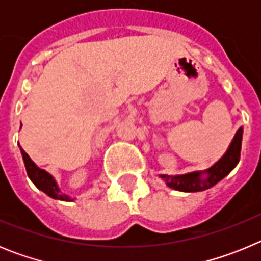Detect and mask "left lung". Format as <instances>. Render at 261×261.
I'll use <instances>...</instances> for the list:
<instances>
[{
  "mask_svg": "<svg viewBox=\"0 0 261 261\" xmlns=\"http://www.w3.org/2000/svg\"><path fill=\"white\" fill-rule=\"evenodd\" d=\"M242 137L243 128H239L235 133L232 141L230 142L226 153L217 161L214 165L206 170L192 171L180 175L159 174V177L166 183V186L180 192H201L209 190L230 174L238 165L241 158Z\"/></svg>",
  "mask_w": 261,
  "mask_h": 261,
  "instance_id": "8db88e82",
  "label": "left lung"
}]
</instances>
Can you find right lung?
I'll list each match as a JSON object with an SVG mask.
<instances>
[{
	"label": "right lung",
	"instance_id": "obj_1",
	"mask_svg": "<svg viewBox=\"0 0 261 261\" xmlns=\"http://www.w3.org/2000/svg\"><path fill=\"white\" fill-rule=\"evenodd\" d=\"M22 125V124H20ZM20 153H22L23 162H24V167H26V171L29 177L31 179V181L38 187L39 190L43 191L45 195H48L49 197L55 200H61V201H74L73 197L62 193L60 190L59 184H57L56 179L52 176L48 171L43 170V168L39 167L34 161L29 156V154L23 150L20 147Z\"/></svg>",
	"mask_w": 261,
	"mask_h": 261
}]
</instances>
